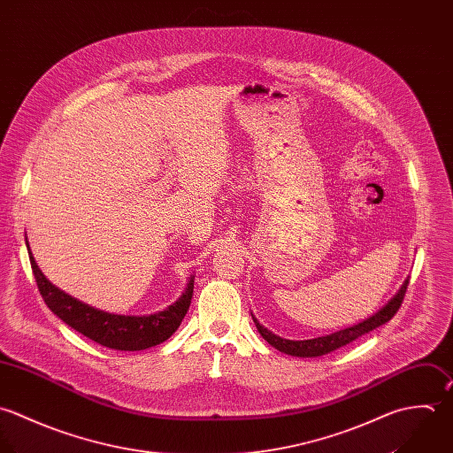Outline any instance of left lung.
<instances>
[{"label":"left lung","mask_w":453,"mask_h":453,"mask_svg":"<svg viewBox=\"0 0 453 453\" xmlns=\"http://www.w3.org/2000/svg\"><path fill=\"white\" fill-rule=\"evenodd\" d=\"M408 285H410V280L404 281V285L401 287V290L397 292V296L388 302L383 309H380L376 314H372L371 318L364 319L362 323H357L349 328H344V330H339V332H334L330 335H323V337H316V339H307V341H290V339H283L276 334H273L271 330H267L264 325H260V321L253 316V321L258 328V332L262 334V337L273 344L276 349L283 351V353H288V355H294V357H321L325 353H330L341 346H346L348 342L358 339L360 335L378 328L380 325L390 321L395 312L399 311L401 303L404 301V296H406V290H408Z\"/></svg>","instance_id":"8db88e82"}]
</instances>
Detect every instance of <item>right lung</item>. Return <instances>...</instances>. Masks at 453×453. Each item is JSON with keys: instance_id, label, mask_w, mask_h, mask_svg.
<instances>
[{"instance_id": "right-lung-1", "label": "right lung", "mask_w": 453, "mask_h": 453, "mask_svg": "<svg viewBox=\"0 0 453 453\" xmlns=\"http://www.w3.org/2000/svg\"><path fill=\"white\" fill-rule=\"evenodd\" d=\"M26 246L36 287L47 307L68 326H72L73 330L81 332L82 335L89 337L91 341L102 346L121 351H139L156 346L166 341L179 328L182 318L189 309L195 276L189 278L188 288L184 290L179 301L173 302L165 311H159L156 314L121 316L98 311L56 288L38 269L27 242Z\"/></svg>"}]
</instances>
